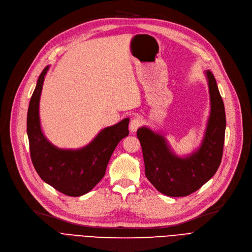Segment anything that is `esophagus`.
I'll return each instance as SVG.
<instances>
[{"instance_id": "1", "label": "esophagus", "mask_w": 252, "mask_h": 252, "mask_svg": "<svg viewBox=\"0 0 252 252\" xmlns=\"http://www.w3.org/2000/svg\"><path fill=\"white\" fill-rule=\"evenodd\" d=\"M142 126V119L139 116H135L131 118V121L129 123V129L131 133H135V131Z\"/></svg>"}]
</instances>
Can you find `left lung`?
I'll return each instance as SVG.
<instances>
[{"instance_id": "left-lung-1", "label": "left lung", "mask_w": 252, "mask_h": 252, "mask_svg": "<svg viewBox=\"0 0 252 252\" xmlns=\"http://www.w3.org/2000/svg\"><path fill=\"white\" fill-rule=\"evenodd\" d=\"M211 112L202 146L187 158L171 153L163 137L147 127L137 130L145 163V175L162 194L171 197L188 196L200 189L215 176L220 164L226 113L216 78L207 70Z\"/></svg>"}]
</instances>
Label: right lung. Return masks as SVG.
Wrapping results in <instances>:
<instances>
[{
  "instance_id": "add662e5",
  "label": "right lung",
  "mask_w": 252,
  "mask_h": 252,
  "mask_svg": "<svg viewBox=\"0 0 252 252\" xmlns=\"http://www.w3.org/2000/svg\"><path fill=\"white\" fill-rule=\"evenodd\" d=\"M48 66L39 74L30 101L28 136L32 164L37 175L57 191L77 197L91 191L104 177L117 144L128 135V118L104 128L87 147L61 150L44 137L38 118V102Z\"/></svg>"
}]
</instances>
